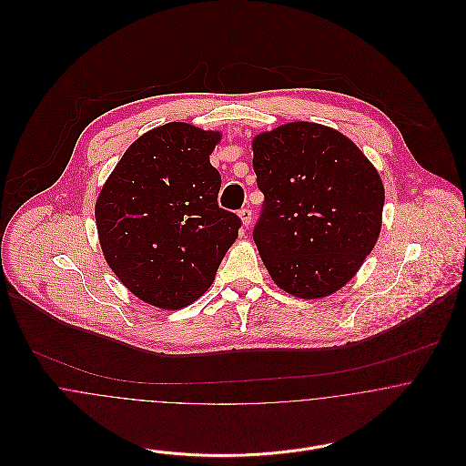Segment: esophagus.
Returning a JSON list of instances; mask_svg holds the SVG:
<instances>
[{"label": "esophagus", "instance_id": "1", "mask_svg": "<svg viewBox=\"0 0 466 466\" xmlns=\"http://www.w3.org/2000/svg\"><path fill=\"white\" fill-rule=\"evenodd\" d=\"M238 215H240V218H242V224L248 228V226L251 224V218H253V209H251V208H242V209L238 211Z\"/></svg>", "mask_w": 466, "mask_h": 466}]
</instances>
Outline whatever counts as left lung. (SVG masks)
<instances>
[{
  "label": "left lung",
  "instance_id": "1",
  "mask_svg": "<svg viewBox=\"0 0 466 466\" xmlns=\"http://www.w3.org/2000/svg\"><path fill=\"white\" fill-rule=\"evenodd\" d=\"M253 152L264 194L253 240L270 278L303 299L339 290L379 238V172L346 136L309 122L258 134Z\"/></svg>",
  "mask_w": 466,
  "mask_h": 466
}]
</instances>
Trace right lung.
Returning a JSON list of instances; mask_svg holds the SVG:
<instances>
[{
  "mask_svg": "<svg viewBox=\"0 0 466 466\" xmlns=\"http://www.w3.org/2000/svg\"><path fill=\"white\" fill-rule=\"evenodd\" d=\"M220 134L172 122L126 150L96 206L98 238L113 272L139 299L177 310L213 283L242 220L218 206L209 163Z\"/></svg>",
  "mask_w": 466,
  "mask_h": 466,
  "instance_id": "add662e5",
  "label": "right lung"
}]
</instances>
